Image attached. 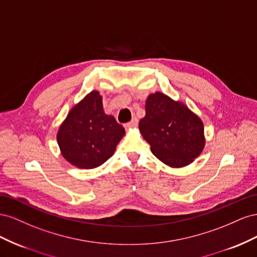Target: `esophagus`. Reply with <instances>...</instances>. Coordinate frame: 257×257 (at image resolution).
Returning a JSON list of instances; mask_svg holds the SVG:
<instances>
[{
	"instance_id": "34e87169",
	"label": "esophagus",
	"mask_w": 257,
	"mask_h": 257,
	"mask_svg": "<svg viewBox=\"0 0 257 257\" xmlns=\"http://www.w3.org/2000/svg\"><path fill=\"white\" fill-rule=\"evenodd\" d=\"M137 126H138V119L136 118V117H135V118H133V120L124 124V127H126V128H135Z\"/></svg>"
}]
</instances>
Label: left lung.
<instances>
[{"mask_svg":"<svg viewBox=\"0 0 257 257\" xmlns=\"http://www.w3.org/2000/svg\"><path fill=\"white\" fill-rule=\"evenodd\" d=\"M145 113L139 129L164 164L185 167L200 155L206 144L203 122L184 103L155 92L146 99Z\"/></svg>","mask_w":257,"mask_h":257,"instance_id":"left-lung-1","label":"left lung"}]
</instances>
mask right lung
<instances>
[{"label":"right lung","mask_w":257,"mask_h":257,"mask_svg":"<svg viewBox=\"0 0 257 257\" xmlns=\"http://www.w3.org/2000/svg\"><path fill=\"white\" fill-rule=\"evenodd\" d=\"M124 129L103 111L102 97L92 90L71 108L57 134L62 156L82 169H93L113 156Z\"/></svg>","instance_id":"add662e5"}]
</instances>
